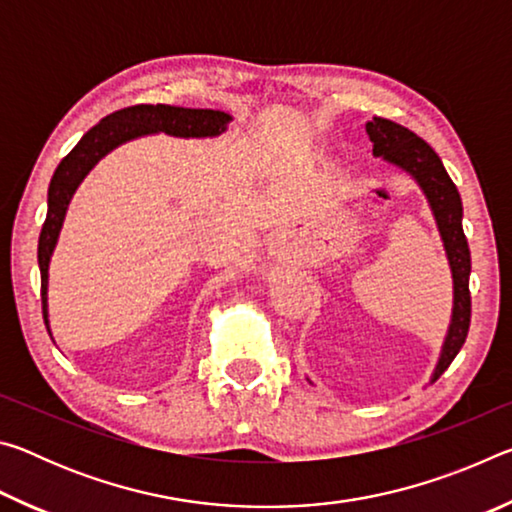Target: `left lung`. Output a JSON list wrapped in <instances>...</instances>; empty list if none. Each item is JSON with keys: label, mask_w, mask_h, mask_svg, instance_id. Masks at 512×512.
Instances as JSON below:
<instances>
[{"label": "left lung", "mask_w": 512, "mask_h": 512, "mask_svg": "<svg viewBox=\"0 0 512 512\" xmlns=\"http://www.w3.org/2000/svg\"><path fill=\"white\" fill-rule=\"evenodd\" d=\"M366 133L372 142V155L395 164L420 185L436 216L440 237L449 259L454 277V309L452 323L445 336L443 352H440L438 366L433 370L431 381H436L454 361L458 350L463 348L470 329L472 300H470V246H467L463 232V203L456 185L443 167L438 153L415 135L409 128L395 124L391 119L375 117L366 124Z\"/></svg>", "instance_id": "left-lung-1"}]
</instances>
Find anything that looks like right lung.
I'll return each mask as SVG.
<instances>
[{"label": "right lung", "instance_id": "right-lung-1", "mask_svg": "<svg viewBox=\"0 0 512 512\" xmlns=\"http://www.w3.org/2000/svg\"><path fill=\"white\" fill-rule=\"evenodd\" d=\"M230 115L221 110H203V108H178V106H131L112 112L103 117L97 126H92L81 137V142L69 151L63 162L54 171L49 183L47 196V219L42 225L38 241V264H40V293H42V316H45L47 332L49 329V311H47V282H49V259L54 253L58 232L63 228L67 205L72 201L76 187L88 176V171L97 164L103 155L117 149L119 144L135 137L151 133H167L173 137H214L225 131L230 124Z\"/></svg>", "mask_w": 512, "mask_h": 512}]
</instances>
